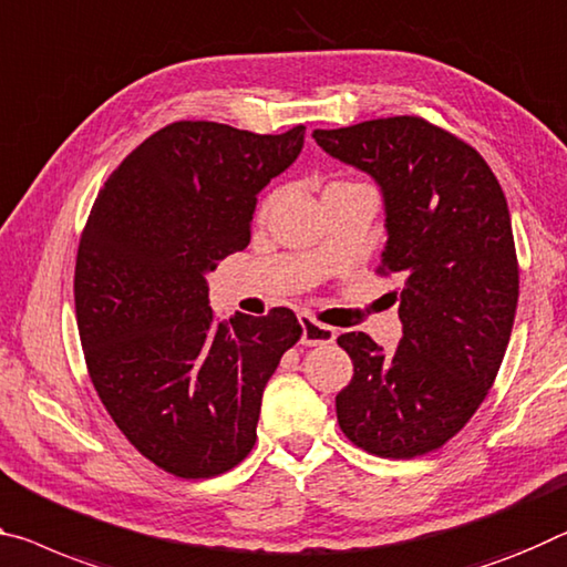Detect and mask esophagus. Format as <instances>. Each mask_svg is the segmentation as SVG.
I'll return each instance as SVG.
<instances>
[{
  "label": "esophagus",
  "instance_id": "1",
  "mask_svg": "<svg viewBox=\"0 0 567 567\" xmlns=\"http://www.w3.org/2000/svg\"><path fill=\"white\" fill-rule=\"evenodd\" d=\"M300 326H302V338H300L302 346H326L336 340V330L330 326H322V322L312 318L310 312H302Z\"/></svg>",
  "mask_w": 567,
  "mask_h": 567
}]
</instances>
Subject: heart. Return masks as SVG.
<instances>
[{
  "instance_id": "obj_1",
  "label": "heart",
  "mask_w": 567,
  "mask_h": 567,
  "mask_svg": "<svg viewBox=\"0 0 567 567\" xmlns=\"http://www.w3.org/2000/svg\"><path fill=\"white\" fill-rule=\"evenodd\" d=\"M346 186H365V184L353 182V178H336V182H330V184L326 186V192H332V188H346ZM275 202H277V194H275V192L265 194L262 199H259V204H257V219H265L267 214L272 212Z\"/></svg>"
}]
</instances>
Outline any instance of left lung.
Returning a JSON list of instances; mask_svg holds the SVG:
<instances>
[{
    "mask_svg": "<svg viewBox=\"0 0 567 567\" xmlns=\"http://www.w3.org/2000/svg\"><path fill=\"white\" fill-rule=\"evenodd\" d=\"M312 138L381 184L389 241L375 272L401 280L393 353L365 332L338 338L353 361L338 424L383 460L436 452L487 399L512 336L519 265L505 192L477 148L421 115Z\"/></svg>",
    "mask_w": 567,
    "mask_h": 567,
    "instance_id": "8db88e82",
    "label": "left lung"
}]
</instances>
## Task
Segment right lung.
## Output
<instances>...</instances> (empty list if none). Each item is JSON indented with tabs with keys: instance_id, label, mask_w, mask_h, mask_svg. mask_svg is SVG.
<instances>
[{
	"instance_id": "right-lung-1",
	"label": "right lung",
	"mask_w": 567,
	"mask_h": 567,
	"mask_svg": "<svg viewBox=\"0 0 567 567\" xmlns=\"http://www.w3.org/2000/svg\"><path fill=\"white\" fill-rule=\"evenodd\" d=\"M305 125L259 136L176 121L107 176L75 259V316L97 396L123 436L182 480H209L257 442L262 391L300 340L292 310L229 322L204 275L249 245L257 194L298 158Z\"/></svg>"
}]
</instances>
